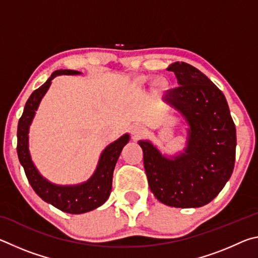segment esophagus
Returning a JSON list of instances; mask_svg holds the SVG:
<instances>
[{
    "label": "esophagus",
    "mask_w": 258,
    "mask_h": 258,
    "mask_svg": "<svg viewBox=\"0 0 258 258\" xmlns=\"http://www.w3.org/2000/svg\"><path fill=\"white\" fill-rule=\"evenodd\" d=\"M131 133H132L135 139H139L146 133V128L141 125H133L132 127H131Z\"/></svg>",
    "instance_id": "34e87169"
}]
</instances>
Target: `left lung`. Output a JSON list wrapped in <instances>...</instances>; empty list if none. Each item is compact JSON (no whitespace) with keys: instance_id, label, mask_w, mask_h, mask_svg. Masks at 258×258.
<instances>
[{"instance_id":"8db88e82","label":"left lung","mask_w":258,"mask_h":258,"mask_svg":"<svg viewBox=\"0 0 258 258\" xmlns=\"http://www.w3.org/2000/svg\"><path fill=\"white\" fill-rule=\"evenodd\" d=\"M167 71L175 74L178 87L164 100L189 125L186 147L169 158L150 141H139L148 184L167 206L202 207L220 194L233 172L235 125L224 94L206 75L178 61Z\"/></svg>"}]
</instances>
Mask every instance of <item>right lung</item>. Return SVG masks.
Listing matches in <instances>:
<instances>
[{
  "label": "right lung",
  "mask_w": 258,
  "mask_h": 258,
  "mask_svg": "<svg viewBox=\"0 0 258 258\" xmlns=\"http://www.w3.org/2000/svg\"><path fill=\"white\" fill-rule=\"evenodd\" d=\"M78 74L81 73L68 71V69H64V71L60 69L52 73L49 80L30 94L25 104L23 116L19 119L18 132H17V137H18L17 152H18L19 161L25 169L29 184L44 202L69 214H83L93 211L107 202L111 192L113 169H115L121 150L130 140V135L124 134L115 142L110 143L100 156L97 169L93 175L81 184H53L41 175L30 158L28 149L29 126L32 124L35 111L37 110L42 98L49 90L51 81L58 75H78Z\"/></svg>",
  "instance_id": "add662e5"
}]
</instances>
